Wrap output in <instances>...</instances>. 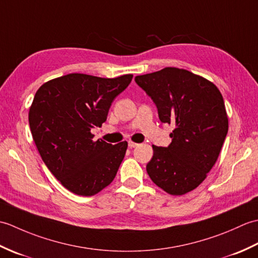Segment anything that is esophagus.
Returning a JSON list of instances; mask_svg holds the SVG:
<instances>
[{"label": "esophagus", "instance_id": "esophagus-1", "mask_svg": "<svg viewBox=\"0 0 258 258\" xmlns=\"http://www.w3.org/2000/svg\"><path fill=\"white\" fill-rule=\"evenodd\" d=\"M138 145H139V144H138V143H135V142H133V141H128V146L131 147V149H133V147H136Z\"/></svg>", "mask_w": 258, "mask_h": 258}]
</instances>
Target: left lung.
Instances as JSON below:
<instances>
[{
	"label": "left lung",
	"instance_id": "left-lung-1",
	"mask_svg": "<svg viewBox=\"0 0 258 258\" xmlns=\"http://www.w3.org/2000/svg\"><path fill=\"white\" fill-rule=\"evenodd\" d=\"M135 82L155 103L161 122L175 126L171 144L153 145L147 174L168 194L188 193L215 165L226 138L228 117L221 92L211 81L177 68L139 75Z\"/></svg>",
	"mask_w": 258,
	"mask_h": 258
}]
</instances>
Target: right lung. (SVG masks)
I'll list each match as a JSON object with an SVG mask.
<instances>
[{"instance_id":"add662e5","label":"right lung","mask_w":258,"mask_h":258,"mask_svg":"<svg viewBox=\"0 0 258 258\" xmlns=\"http://www.w3.org/2000/svg\"><path fill=\"white\" fill-rule=\"evenodd\" d=\"M133 79L72 73L51 80L35 93L29 112L31 133L43 162L65 188L92 196L113 182L127 142L94 141L112 102Z\"/></svg>"}]
</instances>
